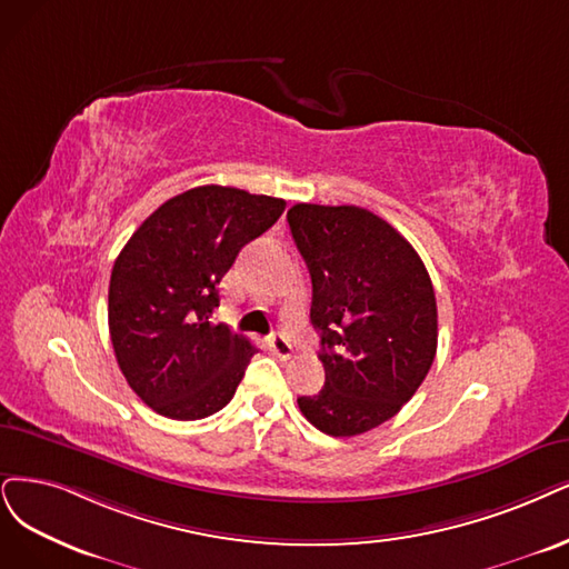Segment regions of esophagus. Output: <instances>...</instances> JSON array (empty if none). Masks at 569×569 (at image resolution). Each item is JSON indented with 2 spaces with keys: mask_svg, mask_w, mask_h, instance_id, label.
Masks as SVG:
<instances>
[{
  "mask_svg": "<svg viewBox=\"0 0 569 569\" xmlns=\"http://www.w3.org/2000/svg\"><path fill=\"white\" fill-rule=\"evenodd\" d=\"M267 345H269V349H271L273 353L279 356V359H290V356H292V345L288 342V338H286V335H281V332L269 335Z\"/></svg>",
  "mask_w": 569,
  "mask_h": 569,
  "instance_id": "obj_1",
  "label": "esophagus"
}]
</instances>
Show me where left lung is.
<instances>
[{
	"label": "left lung",
	"mask_w": 569,
	"mask_h": 569,
	"mask_svg": "<svg viewBox=\"0 0 569 569\" xmlns=\"http://www.w3.org/2000/svg\"><path fill=\"white\" fill-rule=\"evenodd\" d=\"M288 224L309 267L326 368L323 389L298 406L328 436L366 433L410 401L433 363L429 271L387 220L359 206L296 203Z\"/></svg>",
	"instance_id": "8db88e82"
}]
</instances>
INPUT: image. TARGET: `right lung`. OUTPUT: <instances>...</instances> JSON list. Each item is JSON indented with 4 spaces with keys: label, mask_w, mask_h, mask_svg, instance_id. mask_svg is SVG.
<instances>
[{
    "label": "right lung",
    "mask_w": 569,
    "mask_h": 569,
    "mask_svg": "<svg viewBox=\"0 0 569 569\" xmlns=\"http://www.w3.org/2000/svg\"><path fill=\"white\" fill-rule=\"evenodd\" d=\"M286 201L203 184L168 199L123 246L110 277V338L129 387L154 412L192 422L234 396L256 347L224 323L220 281Z\"/></svg>",
    "instance_id": "obj_1"
}]
</instances>
